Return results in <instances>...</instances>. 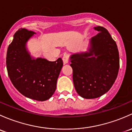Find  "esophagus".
I'll return each instance as SVG.
<instances>
[{
  "label": "esophagus",
  "instance_id": "34e87169",
  "mask_svg": "<svg viewBox=\"0 0 132 132\" xmlns=\"http://www.w3.org/2000/svg\"><path fill=\"white\" fill-rule=\"evenodd\" d=\"M62 60H63V63H64V64H67V63H69V56L68 55H67V54H65V55H63V58H62Z\"/></svg>",
  "mask_w": 132,
  "mask_h": 132
}]
</instances>
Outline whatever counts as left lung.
Returning a JSON list of instances; mask_svg holds the SVG:
<instances>
[{
  "instance_id": "obj_1",
  "label": "left lung",
  "mask_w": 132,
  "mask_h": 132,
  "mask_svg": "<svg viewBox=\"0 0 132 132\" xmlns=\"http://www.w3.org/2000/svg\"><path fill=\"white\" fill-rule=\"evenodd\" d=\"M94 29L98 33L90 39L88 51L70 57L76 92L87 99L107 93L114 83L119 69L116 42L104 27L97 26Z\"/></svg>"
}]
</instances>
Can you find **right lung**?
I'll return each instance as SVG.
<instances>
[{"mask_svg": "<svg viewBox=\"0 0 132 132\" xmlns=\"http://www.w3.org/2000/svg\"><path fill=\"white\" fill-rule=\"evenodd\" d=\"M35 34L25 28L19 29L14 34L7 51V70L13 85L23 95L45 101L56 90L63 61L61 58L50 62L31 56L27 43Z\"/></svg>", "mask_w": 132, "mask_h": 132, "instance_id": "1", "label": "right lung"}]
</instances>
